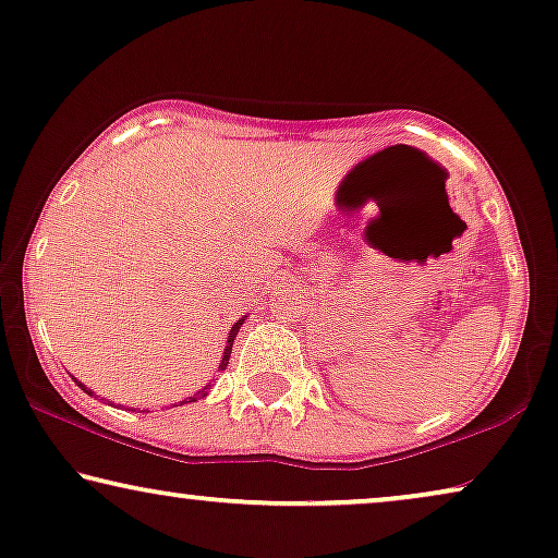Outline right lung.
<instances>
[{
    "label": "right lung",
    "mask_w": 558,
    "mask_h": 558,
    "mask_svg": "<svg viewBox=\"0 0 558 558\" xmlns=\"http://www.w3.org/2000/svg\"><path fill=\"white\" fill-rule=\"evenodd\" d=\"M245 324V318H240L238 324H234L232 328H230V336H227V347H225V354H222V361H219V368H227V364H230V354H232V341H234V336H238V331H240V326ZM77 387H81L85 395H90L93 397V391L85 387V384H81L77 381ZM209 387L211 384H207V387H204L202 391H197V395H192V397H186V399H182V402L179 404H174V407H182V404H186V402H197V399H202V397H207V391H209Z\"/></svg>",
    "instance_id": "1"
}]
</instances>
